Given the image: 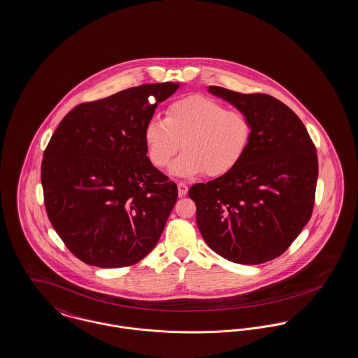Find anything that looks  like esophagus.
<instances>
[{"instance_id": "obj_1", "label": "esophagus", "mask_w": 358, "mask_h": 358, "mask_svg": "<svg viewBox=\"0 0 358 358\" xmlns=\"http://www.w3.org/2000/svg\"><path fill=\"white\" fill-rule=\"evenodd\" d=\"M177 187H178V194L180 197L185 196L188 193V185L184 184V182H177Z\"/></svg>"}]
</instances>
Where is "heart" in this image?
<instances>
[{
    "instance_id": "obj_1",
    "label": "heart",
    "mask_w": 358,
    "mask_h": 358,
    "mask_svg": "<svg viewBox=\"0 0 358 358\" xmlns=\"http://www.w3.org/2000/svg\"><path fill=\"white\" fill-rule=\"evenodd\" d=\"M250 140L252 124L245 113L226 109L204 95L173 102L165 118L154 115L144 128L148 158L159 169L182 147L184 152L170 166V173L178 177L227 174L243 161Z\"/></svg>"
}]
</instances>
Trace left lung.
<instances>
[{
    "label": "left lung",
    "instance_id": "left-lung-1",
    "mask_svg": "<svg viewBox=\"0 0 358 358\" xmlns=\"http://www.w3.org/2000/svg\"><path fill=\"white\" fill-rule=\"evenodd\" d=\"M210 94L245 113L252 140L243 161L207 184H194L197 227L215 253L238 264L282 255L310 220L317 155L303 121L274 96L210 85Z\"/></svg>",
    "mask_w": 358,
    "mask_h": 358
}]
</instances>
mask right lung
Segmentation results:
<instances>
[{"label":"right lung","instance_id":"obj_1","mask_svg":"<svg viewBox=\"0 0 358 358\" xmlns=\"http://www.w3.org/2000/svg\"><path fill=\"white\" fill-rule=\"evenodd\" d=\"M180 83L141 84L69 111L42 161L45 207L57 234L85 264L138 263L159 241L177 185L151 164L144 128Z\"/></svg>","mask_w":358,"mask_h":358}]
</instances>
